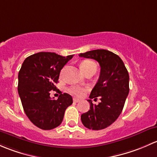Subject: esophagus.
<instances>
[{
    "mask_svg": "<svg viewBox=\"0 0 157 157\" xmlns=\"http://www.w3.org/2000/svg\"><path fill=\"white\" fill-rule=\"evenodd\" d=\"M80 101V100L78 99V98H73V102L74 103H78Z\"/></svg>",
    "mask_w": 157,
    "mask_h": 157,
    "instance_id": "34e87169",
    "label": "esophagus"
}]
</instances>
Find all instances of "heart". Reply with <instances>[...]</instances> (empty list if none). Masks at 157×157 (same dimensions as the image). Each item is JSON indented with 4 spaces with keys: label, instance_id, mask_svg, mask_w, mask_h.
Wrapping results in <instances>:
<instances>
[{
    "label": "heart",
    "instance_id": "heart-1",
    "mask_svg": "<svg viewBox=\"0 0 157 157\" xmlns=\"http://www.w3.org/2000/svg\"><path fill=\"white\" fill-rule=\"evenodd\" d=\"M94 67L96 68V65L94 62L90 60H85L81 63V69L84 72L87 70V69H90V68ZM88 89V87L86 86H80V85H72L69 88V90L70 93L72 94L76 95V96H82L84 92Z\"/></svg>",
    "mask_w": 157,
    "mask_h": 157
}]
</instances>
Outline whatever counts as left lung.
<instances>
[{"label":"left lung","mask_w":157,"mask_h":157,"mask_svg":"<svg viewBox=\"0 0 157 157\" xmlns=\"http://www.w3.org/2000/svg\"><path fill=\"white\" fill-rule=\"evenodd\" d=\"M94 59L101 67V73L90 98H101V102L94 105L81 116L84 126L92 130H101L109 126L122 113L129 92V75L123 61L118 55L107 50H94L78 55Z\"/></svg>","instance_id":"8db88e82"}]
</instances>
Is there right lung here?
<instances>
[{
  "label": "right lung",
  "mask_w": 157,
  "mask_h": 157,
  "mask_svg": "<svg viewBox=\"0 0 157 157\" xmlns=\"http://www.w3.org/2000/svg\"><path fill=\"white\" fill-rule=\"evenodd\" d=\"M72 56L40 52L31 55L22 63L18 75V93L25 114L39 128L51 130L59 126L66 109L72 103L69 94L61 92L57 100L50 97L51 90L56 89L61 69Z\"/></svg>",
  "instance_id": "add662e5"
}]
</instances>
